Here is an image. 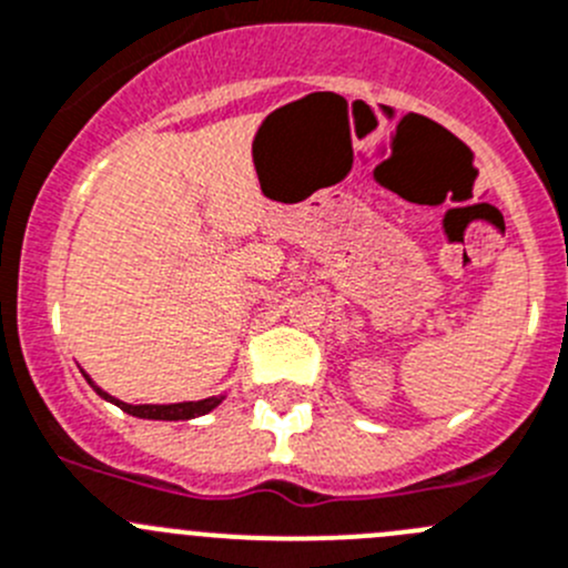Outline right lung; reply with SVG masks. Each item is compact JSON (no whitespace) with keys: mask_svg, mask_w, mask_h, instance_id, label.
I'll return each mask as SVG.
<instances>
[{"mask_svg":"<svg viewBox=\"0 0 568 568\" xmlns=\"http://www.w3.org/2000/svg\"><path fill=\"white\" fill-rule=\"evenodd\" d=\"M85 379H88V385H91V388L102 396V399L113 402L115 407H121V410L130 413V416L155 418V422H185V418L205 416V413H211L213 407L222 405V399H224V396H207V399H200V402H174V405H126V402L115 399V396H110L108 390H102L99 385H93V379L88 377V374H85Z\"/></svg>","mask_w":568,"mask_h":568,"instance_id":"obj_1","label":"right lung"}]
</instances>
